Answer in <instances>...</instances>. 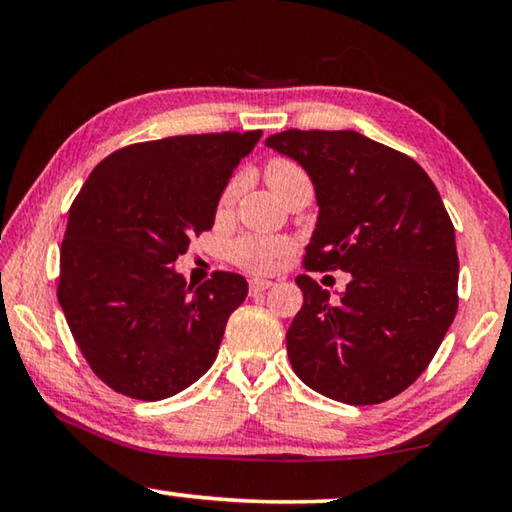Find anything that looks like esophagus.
Segmentation results:
<instances>
[{
	"label": "esophagus",
	"instance_id": "34e87169",
	"mask_svg": "<svg viewBox=\"0 0 512 512\" xmlns=\"http://www.w3.org/2000/svg\"><path fill=\"white\" fill-rule=\"evenodd\" d=\"M271 287H273V282H268V280H250V284H248L250 296H257V293H262Z\"/></svg>",
	"mask_w": 512,
	"mask_h": 512
}]
</instances>
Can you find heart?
<instances>
[{"mask_svg":"<svg viewBox=\"0 0 512 512\" xmlns=\"http://www.w3.org/2000/svg\"><path fill=\"white\" fill-rule=\"evenodd\" d=\"M264 180L271 187L275 196H284L296 185L309 183L307 173L300 169V164L287 158H271L264 167ZM237 187L228 185L223 189L219 212H228L230 205L235 203ZM289 253V241L275 239V237H259V235H244L235 239L228 248V255L237 266L246 268L250 273H266L280 262V259Z\"/></svg>","mask_w":512,"mask_h":512,"instance_id":"b5f03b06","label":"heart"}]
</instances>
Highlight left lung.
<instances>
[{
  "label": "left lung",
  "mask_w": 512,
  "mask_h": 512,
  "mask_svg": "<svg viewBox=\"0 0 512 512\" xmlns=\"http://www.w3.org/2000/svg\"><path fill=\"white\" fill-rule=\"evenodd\" d=\"M268 149L302 164L318 221L307 271L352 273L339 300L309 275L287 332L291 368L316 393L363 406L400 395L429 366L458 309L454 225L409 155L354 131H291Z\"/></svg>",
  "instance_id": "left-lung-1"
}]
</instances>
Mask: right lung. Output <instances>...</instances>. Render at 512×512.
<instances>
[{
  "mask_svg": "<svg viewBox=\"0 0 512 512\" xmlns=\"http://www.w3.org/2000/svg\"><path fill=\"white\" fill-rule=\"evenodd\" d=\"M262 131L178 135L99 162L69 207L58 302L103 384L133 400L171 397L216 359L248 296L237 273L187 284L171 264L212 230L225 185Z\"/></svg>",
  "mask_w": 512,
  "mask_h": 512,
  "instance_id": "right-lung-1",
  "label": "right lung"
}]
</instances>
